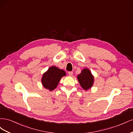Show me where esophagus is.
I'll return each mask as SVG.
<instances>
[{
    "label": "esophagus",
    "instance_id": "34e87169",
    "mask_svg": "<svg viewBox=\"0 0 133 133\" xmlns=\"http://www.w3.org/2000/svg\"><path fill=\"white\" fill-rule=\"evenodd\" d=\"M68 74H69V76H71L72 75H73V71H69V73H68Z\"/></svg>",
    "mask_w": 133,
    "mask_h": 133
}]
</instances>
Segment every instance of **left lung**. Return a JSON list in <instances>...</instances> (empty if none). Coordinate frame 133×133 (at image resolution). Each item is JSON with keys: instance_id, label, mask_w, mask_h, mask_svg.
I'll use <instances>...</instances> for the list:
<instances>
[{"instance_id": "obj_1", "label": "left lung", "mask_w": 133, "mask_h": 133, "mask_svg": "<svg viewBox=\"0 0 133 133\" xmlns=\"http://www.w3.org/2000/svg\"><path fill=\"white\" fill-rule=\"evenodd\" d=\"M77 79L80 86L86 91L90 89L94 84V76L88 68L83 69L77 76Z\"/></svg>"}]
</instances>
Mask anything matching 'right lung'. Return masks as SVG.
I'll return each instance as SVG.
<instances>
[{
	"mask_svg": "<svg viewBox=\"0 0 133 133\" xmlns=\"http://www.w3.org/2000/svg\"><path fill=\"white\" fill-rule=\"evenodd\" d=\"M66 75L65 71L55 66L49 68L42 76V83L45 89L50 91L53 90L57 87L60 80Z\"/></svg>",
	"mask_w": 133,
	"mask_h": 133,
	"instance_id": "1",
	"label": "right lung"
}]
</instances>
